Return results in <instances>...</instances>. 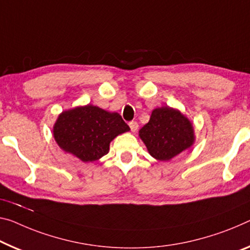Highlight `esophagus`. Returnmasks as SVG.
<instances>
[{"instance_id": "34e87169", "label": "esophagus", "mask_w": 250, "mask_h": 250, "mask_svg": "<svg viewBox=\"0 0 250 250\" xmlns=\"http://www.w3.org/2000/svg\"><path fill=\"white\" fill-rule=\"evenodd\" d=\"M129 127H130V130H132L133 133H135L136 130H137V128H138L137 122H130L129 123Z\"/></svg>"}]
</instances>
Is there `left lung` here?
I'll use <instances>...</instances> for the list:
<instances>
[{
    "label": "left lung",
    "instance_id": "8db88e82",
    "mask_svg": "<svg viewBox=\"0 0 250 250\" xmlns=\"http://www.w3.org/2000/svg\"><path fill=\"white\" fill-rule=\"evenodd\" d=\"M138 136L152 157L167 162L192 147L195 135L193 124L179 109L170 106L153 109L147 124Z\"/></svg>",
    "mask_w": 250,
    "mask_h": 250
}]
</instances>
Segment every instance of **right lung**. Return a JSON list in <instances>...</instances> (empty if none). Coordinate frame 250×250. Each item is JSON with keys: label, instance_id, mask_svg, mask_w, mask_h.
<instances>
[{"label": "right lung", "instance_id": "obj_1", "mask_svg": "<svg viewBox=\"0 0 250 250\" xmlns=\"http://www.w3.org/2000/svg\"><path fill=\"white\" fill-rule=\"evenodd\" d=\"M128 130L118 113L88 104L60 113L52 134L63 152L89 163L106 155L110 142Z\"/></svg>", "mask_w": 250, "mask_h": 250}]
</instances>
